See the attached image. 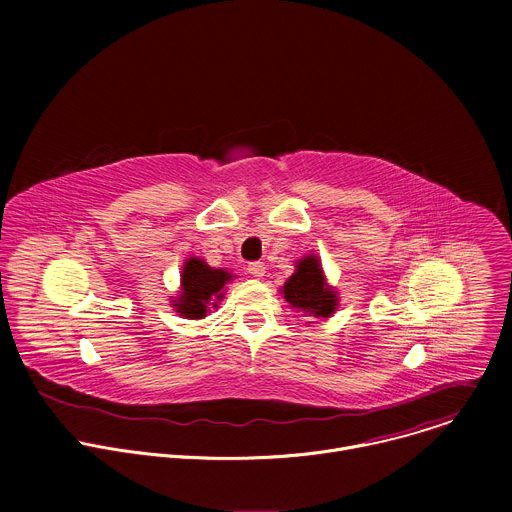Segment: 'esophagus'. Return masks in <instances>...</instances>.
Segmentation results:
<instances>
[{"instance_id": "1", "label": "esophagus", "mask_w": 512, "mask_h": 512, "mask_svg": "<svg viewBox=\"0 0 512 512\" xmlns=\"http://www.w3.org/2000/svg\"><path fill=\"white\" fill-rule=\"evenodd\" d=\"M247 269L253 277H263L265 275V263L263 261H253V263L247 265Z\"/></svg>"}]
</instances>
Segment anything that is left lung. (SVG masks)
Returning <instances> with one entry per match:
<instances>
[{
	"label": "left lung",
	"instance_id": "left-lung-1",
	"mask_svg": "<svg viewBox=\"0 0 512 512\" xmlns=\"http://www.w3.org/2000/svg\"><path fill=\"white\" fill-rule=\"evenodd\" d=\"M285 302L314 318H330L338 306V294L326 283L322 263L308 255L296 263V273L281 287Z\"/></svg>",
	"mask_w": 512,
	"mask_h": 512
}]
</instances>
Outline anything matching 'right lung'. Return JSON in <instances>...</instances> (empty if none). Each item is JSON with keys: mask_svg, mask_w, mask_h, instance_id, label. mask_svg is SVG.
Returning a JSON list of instances; mask_svg holds the SVG:
<instances>
[{"mask_svg": "<svg viewBox=\"0 0 512 512\" xmlns=\"http://www.w3.org/2000/svg\"><path fill=\"white\" fill-rule=\"evenodd\" d=\"M233 279L227 269H214L198 257L186 259L182 267V291L172 300L174 310L190 320L206 316L208 308H216V302L223 300L225 285Z\"/></svg>", "mask_w": 512, "mask_h": 512, "instance_id": "add662e5", "label": "right lung"}]
</instances>
